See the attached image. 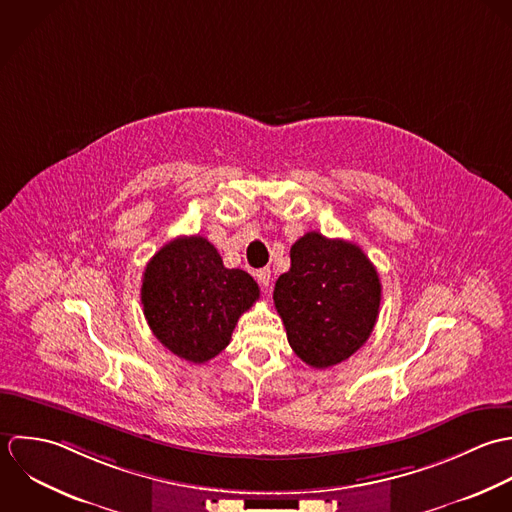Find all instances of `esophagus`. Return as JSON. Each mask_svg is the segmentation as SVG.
<instances>
[{
    "label": "esophagus",
    "instance_id": "1",
    "mask_svg": "<svg viewBox=\"0 0 512 512\" xmlns=\"http://www.w3.org/2000/svg\"><path fill=\"white\" fill-rule=\"evenodd\" d=\"M257 281L261 283V287H263L265 291H269V285H271V269H269V267L259 269V271H257Z\"/></svg>",
    "mask_w": 512,
    "mask_h": 512
}]
</instances>
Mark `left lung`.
<instances>
[{
    "label": "left lung",
    "instance_id": "1",
    "mask_svg": "<svg viewBox=\"0 0 512 512\" xmlns=\"http://www.w3.org/2000/svg\"><path fill=\"white\" fill-rule=\"evenodd\" d=\"M273 301L295 354L322 370L370 338L382 285L358 245L308 231L291 247V269L277 279Z\"/></svg>",
    "mask_w": 512,
    "mask_h": 512
}]
</instances>
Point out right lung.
Returning a JSON list of instances; mask_svg holds the SVG:
<instances>
[{
  "mask_svg": "<svg viewBox=\"0 0 512 512\" xmlns=\"http://www.w3.org/2000/svg\"><path fill=\"white\" fill-rule=\"evenodd\" d=\"M140 299L154 336L176 356L204 364L229 344L259 287L249 273L227 269L205 237L184 235L150 259Z\"/></svg>",
  "mask_w": 512,
  "mask_h": 512,
  "instance_id": "right-lung-1",
  "label": "right lung"
}]
</instances>
